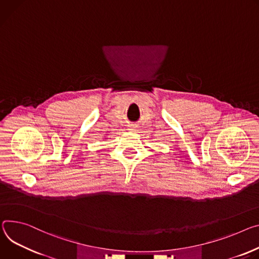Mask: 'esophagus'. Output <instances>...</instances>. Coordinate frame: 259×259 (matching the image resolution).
Returning a JSON list of instances; mask_svg holds the SVG:
<instances>
[{"label": "esophagus", "instance_id": "34e87169", "mask_svg": "<svg viewBox=\"0 0 259 259\" xmlns=\"http://www.w3.org/2000/svg\"><path fill=\"white\" fill-rule=\"evenodd\" d=\"M135 128H136L135 125H130V126H129V130H132V131H133V130H135Z\"/></svg>", "mask_w": 259, "mask_h": 259}]
</instances>
